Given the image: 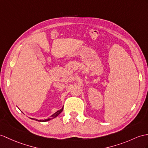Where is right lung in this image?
<instances>
[{"instance_id":"obj_1","label":"right lung","mask_w":148,"mask_h":148,"mask_svg":"<svg viewBox=\"0 0 148 148\" xmlns=\"http://www.w3.org/2000/svg\"><path fill=\"white\" fill-rule=\"evenodd\" d=\"M63 107L62 108V109H61L60 110H58L57 112H56L55 113H54V114H53V115H51V116H50L49 117H48V119H44V120H38V119H34V118H30V119H33V120H36V121H39V122H46V121H50V120L53 119H55V117H56L58 116V115H59L60 114L62 113V112L63 111Z\"/></svg>"}]
</instances>
